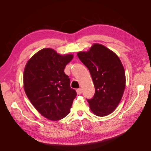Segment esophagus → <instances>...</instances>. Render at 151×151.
Wrapping results in <instances>:
<instances>
[{
  "label": "esophagus",
  "instance_id": "obj_1",
  "mask_svg": "<svg viewBox=\"0 0 151 151\" xmlns=\"http://www.w3.org/2000/svg\"><path fill=\"white\" fill-rule=\"evenodd\" d=\"M76 91H77V94H82V89H81V88L77 89L76 90Z\"/></svg>",
  "mask_w": 151,
  "mask_h": 151
}]
</instances>
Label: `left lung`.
<instances>
[{"instance_id": "8db88e82", "label": "left lung", "mask_w": 151, "mask_h": 151, "mask_svg": "<svg viewBox=\"0 0 151 151\" xmlns=\"http://www.w3.org/2000/svg\"><path fill=\"white\" fill-rule=\"evenodd\" d=\"M77 56L89 69L94 85L93 98L87 99L91 110L98 116L109 115L120 102L125 88V72L119 57L98 43Z\"/></svg>"}]
</instances>
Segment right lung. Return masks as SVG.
Segmentation results:
<instances>
[{"instance_id":"add662e5","label":"right lung","mask_w":151,"mask_h":151,"mask_svg":"<svg viewBox=\"0 0 151 151\" xmlns=\"http://www.w3.org/2000/svg\"><path fill=\"white\" fill-rule=\"evenodd\" d=\"M73 55H61L52 48L40 50L27 62L23 75L24 89L37 111L50 120L65 117L76 91L70 88L64 69Z\"/></svg>"}]
</instances>
